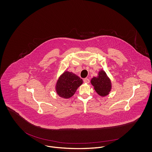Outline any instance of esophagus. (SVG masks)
Masks as SVG:
<instances>
[{
	"instance_id": "34e87169",
	"label": "esophagus",
	"mask_w": 152,
	"mask_h": 152,
	"mask_svg": "<svg viewBox=\"0 0 152 152\" xmlns=\"http://www.w3.org/2000/svg\"><path fill=\"white\" fill-rule=\"evenodd\" d=\"M83 80H84V82L85 83L88 84V83H89V80L88 79V78H86V79H84Z\"/></svg>"
}]
</instances>
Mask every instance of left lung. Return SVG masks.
Here are the masks:
<instances>
[{
    "label": "left lung",
    "mask_w": 152,
    "mask_h": 152,
    "mask_svg": "<svg viewBox=\"0 0 152 152\" xmlns=\"http://www.w3.org/2000/svg\"><path fill=\"white\" fill-rule=\"evenodd\" d=\"M95 91L100 96L104 97L109 94L112 89V83L106 72L100 69L97 77H94L91 80Z\"/></svg>",
    "instance_id": "obj_1"
}]
</instances>
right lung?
I'll return each instance as SVG.
<instances>
[{"instance_id":"1","label":"right lung","mask_w":152,"mask_h":152,"mask_svg":"<svg viewBox=\"0 0 152 152\" xmlns=\"http://www.w3.org/2000/svg\"><path fill=\"white\" fill-rule=\"evenodd\" d=\"M83 83V80L76 74L65 71L57 80L55 90L60 97L67 99L73 96Z\"/></svg>"}]
</instances>
